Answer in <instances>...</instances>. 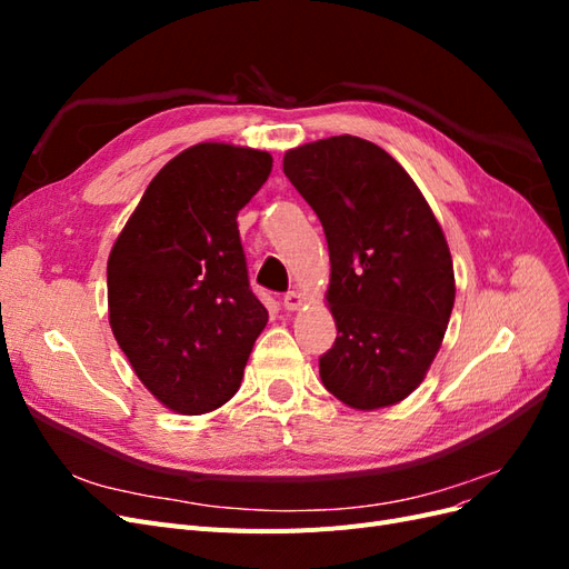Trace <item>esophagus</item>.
Instances as JSON below:
<instances>
[{"label": "esophagus", "mask_w": 569, "mask_h": 569, "mask_svg": "<svg viewBox=\"0 0 569 569\" xmlns=\"http://www.w3.org/2000/svg\"><path fill=\"white\" fill-rule=\"evenodd\" d=\"M282 306L287 308V311H299V308L303 306V297L299 295L297 289H291V291H287V295L282 297Z\"/></svg>", "instance_id": "obj_1"}]
</instances>
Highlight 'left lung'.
<instances>
[{
	"instance_id": "8db88e82",
	"label": "left lung",
	"mask_w": 569,
	"mask_h": 569,
	"mask_svg": "<svg viewBox=\"0 0 569 569\" xmlns=\"http://www.w3.org/2000/svg\"><path fill=\"white\" fill-rule=\"evenodd\" d=\"M284 176L322 222L335 347L320 380L339 401L375 410L416 391L456 301L449 244L418 184L353 134L289 149Z\"/></svg>"
}]
</instances>
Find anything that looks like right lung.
<instances>
[{
	"instance_id": "obj_1",
	"label": "right lung",
	"mask_w": 569,
	"mask_h": 569,
	"mask_svg": "<svg viewBox=\"0 0 569 569\" xmlns=\"http://www.w3.org/2000/svg\"><path fill=\"white\" fill-rule=\"evenodd\" d=\"M270 170L268 151L189 147L149 182L111 249L113 337L140 382L182 416L232 399L268 322L249 287L237 213Z\"/></svg>"
}]
</instances>
